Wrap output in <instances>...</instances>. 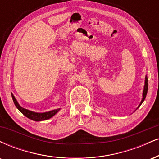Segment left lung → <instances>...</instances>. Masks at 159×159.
<instances>
[{"label": "left lung", "mask_w": 159, "mask_h": 159, "mask_svg": "<svg viewBox=\"0 0 159 159\" xmlns=\"http://www.w3.org/2000/svg\"><path fill=\"white\" fill-rule=\"evenodd\" d=\"M147 89H148V80H147V76L146 75V77H145V82H144V91H143V98H142V100H141L140 104H139V106L138 107L137 109L139 107L141 106V104H142L143 102H144L145 98H146V95H147Z\"/></svg>", "instance_id": "left-lung-1"}]
</instances>
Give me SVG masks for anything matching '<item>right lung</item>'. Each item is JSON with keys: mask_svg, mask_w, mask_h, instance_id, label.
<instances>
[{"mask_svg": "<svg viewBox=\"0 0 159 159\" xmlns=\"http://www.w3.org/2000/svg\"><path fill=\"white\" fill-rule=\"evenodd\" d=\"M12 100L14 101V104L16 107L18 109V110L20 111L21 113L24 115L26 117H27L30 119L33 120V121H44V120H47L49 118H50L54 116L57 112L60 110V108L59 109H56V110H53L51 111H49V112H32V111H30L29 110H26V109L23 108L22 107H20L19 104L17 101L16 98H15V96L12 94Z\"/></svg>", "mask_w": 159, "mask_h": 159, "instance_id": "obj_1", "label": "right lung"}]
</instances>
